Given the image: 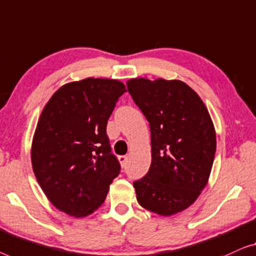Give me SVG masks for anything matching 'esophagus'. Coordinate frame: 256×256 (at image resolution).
<instances>
[{
  "mask_svg": "<svg viewBox=\"0 0 256 256\" xmlns=\"http://www.w3.org/2000/svg\"><path fill=\"white\" fill-rule=\"evenodd\" d=\"M118 160H120L122 167H123V168L126 167V164H128V156H118Z\"/></svg>",
  "mask_w": 256,
  "mask_h": 256,
  "instance_id": "obj_1",
  "label": "esophagus"
}]
</instances>
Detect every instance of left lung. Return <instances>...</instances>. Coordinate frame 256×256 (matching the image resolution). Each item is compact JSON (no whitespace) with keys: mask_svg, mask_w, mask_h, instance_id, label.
Listing matches in <instances>:
<instances>
[{"mask_svg":"<svg viewBox=\"0 0 256 256\" xmlns=\"http://www.w3.org/2000/svg\"><path fill=\"white\" fill-rule=\"evenodd\" d=\"M128 90L150 128L152 164L133 182L136 200L160 216L190 206L206 186L216 153V131L200 97L180 80L128 81Z\"/></svg>","mask_w":256,"mask_h":256,"instance_id":"8db88e82","label":"left lung"}]
</instances>
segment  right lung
Wrapping results in <instances>:
<instances>
[{"mask_svg": "<svg viewBox=\"0 0 256 256\" xmlns=\"http://www.w3.org/2000/svg\"><path fill=\"white\" fill-rule=\"evenodd\" d=\"M124 84L88 78L62 86L39 117L31 161L36 178L56 208L86 217L106 200L120 172L106 124Z\"/></svg>", "mask_w": 256, "mask_h": 256, "instance_id": "obj_1", "label": "right lung"}]
</instances>
